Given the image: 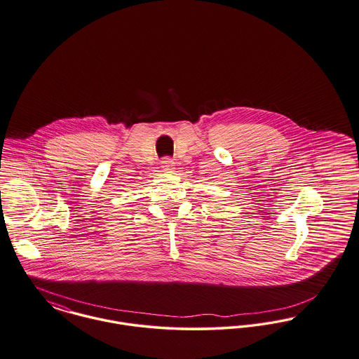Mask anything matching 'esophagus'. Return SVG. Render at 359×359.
Listing matches in <instances>:
<instances>
[{
    "mask_svg": "<svg viewBox=\"0 0 359 359\" xmlns=\"http://www.w3.org/2000/svg\"><path fill=\"white\" fill-rule=\"evenodd\" d=\"M161 164V169L164 170V172H172L173 168H175V163L168 158V157H165V158H163V161L160 163Z\"/></svg>",
    "mask_w": 359,
    "mask_h": 359,
    "instance_id": "1",
    "label": "esophagus"
}]
</instances>
